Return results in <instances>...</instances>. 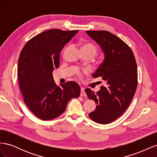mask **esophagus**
<instances>
[{
    "instance_id": "esophagus-1",
    "label": "esophagus",
    "mask_w": 157,
    "mask_h": 157,
    "mask_svg": "<svg viewBox=\"0 0 157 157\" xmlns=\"http://www.w3.org/2000/svg\"><path fill=\"white\" fill-rule=\"evenodd\" d=\"M80 89H81V92H80V96H83V97L86 96V93H85V91H84V88L81 87V88H80Z\"/></svg>"
}]
</instances>
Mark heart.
<instances>
[{"mask_svg": "<svg viewBox=\"0 0 157 157\" xmlns=\"http://www.w3.org/2000/svg\"><path fill=\"white\" fill-rule=\"evenodd\" d=\"M81 51H86L90 52L93 56L96 53L97 48L94 44L91 43H83L81 45Z\"/></svg>", "mask_w": 157, "mask_h": 157, "instance_id": "b5f03b06", "label": "heart"}]
</instances>
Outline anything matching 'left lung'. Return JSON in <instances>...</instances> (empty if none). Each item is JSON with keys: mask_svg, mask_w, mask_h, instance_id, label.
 <instances>
[{"mask_svg": "<svg viewBox=\"0 0 157 157\" xmlns=\"http://www.w3.org/2000/svg\"><path fill=\"white\" fill-rule=\"evenodd\" d=\"M87 34L101 47L104 59L94 78L101 77L105 86L95 93L86 88L88 98L97 104L89 114L92 121L107 124L117 119L128 109L137 85V64L131 48L120 38L107 31H86Z\"/></svg>", "mask_w": 157, "mask_h": 157, "instance_id": "obj_1", "label": "left lung"}]
</instances>
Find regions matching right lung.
I'll list each match as a JSON object with an SVG mask.
<instances>
[{"label":"right lung","mask_w":157,"mask_h":157,"mask_svg":"<svg viewBox=\"0 0 157 157\" xmlns=\"http://www.w3.org/2000/svg\"><path fill=\"white\" fill-rule=\"evenodd\" d=\"M78 32L47 30L32 38L21 52L17 77L23 101L41 120L59 117L70 99L80 96V88L77 82L69 81L58 86L52 75L59 65L61 51Z\"/></svg>","instance_id":"obj_1"}]
</instances>
